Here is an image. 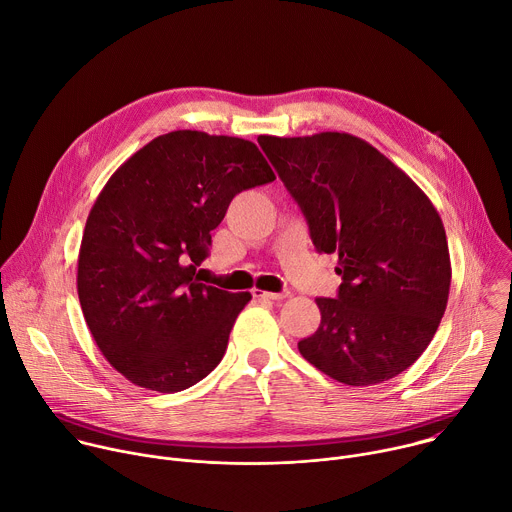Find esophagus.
I'll return each mask as SVG.
<instances>
[{
  "instance_id": "1",
  "label": "esophagus",
  "mask_w": 512,
  "mask_h": 512,
  "mask_svg": "<svg viewBox=\"0 0 512 512\" xmlns=\"http://www.w3.org/2000/svg\"><path fill=\"white\" fill-rule=\"evenodd\" d=\"M289 296V291H261V289H253V298L259 300H273V302H281Z\"/></svg>"
}]
</instances>
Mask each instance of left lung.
I'll return each instance as SVG.
<instances>
[{"instance_id": "left-lung-1", "label": "left lung", "mask_w": 512, "mask_h": 512, "mask_svg": "<svg viewBox=\"0 0 512 512\" xmlns=\"http://www.w3.org/2000/svg\"><path fill=\"white\" fill-rule=\"evenodd\" d=\"M300 204L320 253H336V298H318V330L302 356L338 383L369 387L423 354L448 306L446 229L425 192L350 133L259 135Z\"/></svg>"}]
</instances>
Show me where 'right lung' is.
Listing matches in <instances>:
<instances>
[{
	"label": "right lung",
	"mask_w": 512,
	"mask_h": 512,
	"mask_svg": "<svg viewBox=\"0 0 512 512\" xmlns=\"http://www.w3.org/2000/svg\"><path fill=\"white\" fill-rule=\"evenodd\" d=\"M273 180L253 141L192 129L152 139L109 178L85 225L77 291L127 381L178 393L223 360L251 294L204 285L196 269L231 200Z\"/></svg>",
	"instance_id": "1"
}]
</instances>
